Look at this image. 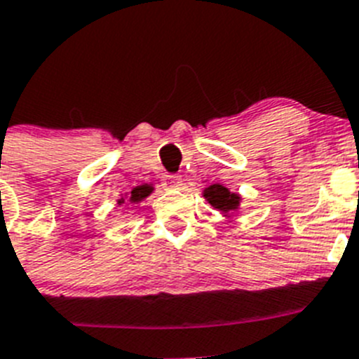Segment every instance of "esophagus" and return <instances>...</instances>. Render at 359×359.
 Wrapping results in <instances>:
<instances>
[{
  "instance_id": "34e87169",
  "label": "esophagus",
  "mask_w": 359,
  "mask_h": 359,
  "mask_svg": "<svg viewBox=\"0 0 359 359\" xmlns=\"http://www.w3.org/2000/svg\"><path fill=\"white\" fill-rule=\"evenodd\" d=\"M161 185L165 189H177V187H182V176H177V174H167V176L161 180Z\"/></svg>"
}]
</instances>
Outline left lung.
Returning <instances> with one entry per match:
<instances>
[{"label": "left lung", "instance_id": "1", "mask_svg": "<svg viewBox=\"0 0 359 359\" xmlns=\"http://www.w3.org/2000/svg\"><path fill=\"white\" fill-rule=\"evenodd\" d=\"M205 198L210 201L212 207L217 210L230 212L239 207V196L231 194L230 190L224 189L223 185H212L205 190Z\"/></svg>", "mask_w": 359, "mask_h": 359}]
</instances>
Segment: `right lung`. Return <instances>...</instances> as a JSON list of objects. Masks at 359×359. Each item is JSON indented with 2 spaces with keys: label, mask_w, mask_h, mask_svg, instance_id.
Instances as JSON below:
<instances>
[{
  "label": "right lung",
  "mask_w": 359,
  "mask_h": 359,
  "mask_svg": "<svg viewBox=\"0 0 359 359\" xmlns=\"http://www.w3.org/2000/svg\"><path fill=\"white\" fill-rule=\"evenodd\" d=\"M151 187L149 185H142V187H136V189H133L131 192V201L136 203V201H142V199L145 198V196L151 194ZM122 203V201H120Z\"/></svg>",
  "instance_id": "right-lung-1"
}]
</instances>
